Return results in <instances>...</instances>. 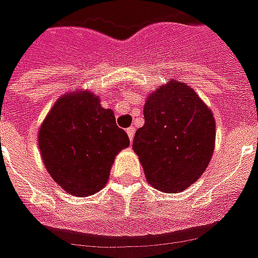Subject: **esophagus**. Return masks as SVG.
I'll use <instances>...</instances> for the list:
<instances>
[{
	"label": "esophagus",
	"instance_id": "34e87169",
	"mask_svg": "<svg viewBox=\"0 0 258 258\" xmlns=\"http://www.w3.org/2000/svg\"><path fill=\"white\" fill-rule=\"evenodd\" d=\"M127 135H128L130 141L133 142V140H134V135H135V128H134V127H130V128H127Z\"/></svg>",
	"mask_w": 258,
	"mask_h": 258
}]
</instances>
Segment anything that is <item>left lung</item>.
<instances>
[{"label":"left lung","mask_w":258,"mask_h":258,"mask_svg":"<svg viewBox=\"0 0 258 258\" xmlns=\"http://www.w3.org/2000/svg\"><path fill=\"white\" fill-rule=\"evenodd\" d=\"M144 117L133 149L148 182L170 194L186 189L210 163L216 141L213 113L192 88L170 81L146 99Z\"/></svg>","instance_id":"left-lung-1"}]
</instances>
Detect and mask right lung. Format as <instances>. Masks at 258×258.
<instances>
[{
  "mask_svg": "<svg viewBox=\"0 0 258 258\" xmlns=\"http://www.w3.org/2000/svg\"><path fill=\"white\" fill-rule=\"evenodd\" d=\"M130 145L110 109L88 91L56 101L44 120L38 146L47 171L68 194L90 196L107 184L114 156Z\"/></svg>",
  "mask_w": 258,
  "mask_h": 258,
  "instance_id": "1",
  "label": "right lung"
}]
</instances>
